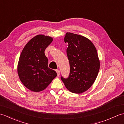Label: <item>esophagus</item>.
Listing matches in <instances>:
<instances>
[{
	"mask_svg": "<svg viewBox=\"0 0 124 124\" xmlns=\"http://www.w3.org/2000/svg\"><path fill=\"white\" fill-rule=\"evenodd\" d=\"M56 73H57V76H59V75H60V70H59V69H57V70H56Z\"/></svg>",
	"mask_w": 124,
	"mask_h": 124,
	"instance_id": "esophagus-1",
	"label": "esophagus"
}]
</instances>
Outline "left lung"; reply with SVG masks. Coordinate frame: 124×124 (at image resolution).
Listing matches in <instances>:
<instances>
[{
	"mask_svg": "<svg viewBox=\"0 0 124 124\" xmlns=\"http://www.w3.org/2000/svg\"><path fill=\"white\" fill-rule=\"evenodd\" d=\"M64 42L68 44L67 54L70 64V73L61 80L71 92L80 94L91 87L100 69V61L95 47L85 37L67 32Z\"/></svg>",
	"mask_w": 124,
	"mask_h": 124,
	"instance_id": "1",
	"label": "left lung"
}]
</instances>
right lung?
<instances>
[{"instance_id":"add662e5","label":"right lung","mask_w":124,"mask_h":124,"mask_svg":"<svg viewBox=\"0 0 124 124\" xmlns=\"http://www.w3.org/2000/svg\"><path fill=\"white\" fill-rule=\"evenodd\" d=\"M53 41L51 37L39 35L29 41L18 60L17 72L20 80L30 91L38 92L45 89L57 76L48 68L45 50Z\"/></svg>"}]
</instances>
